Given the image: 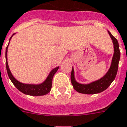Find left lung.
<instances>
[{"label":"left lung","mask_w":127,"mask_h":127,"mask_svg":"<svg viewBox=\"0 0 127 127\" xmlns=\"http://www.w3.org/2000/svg\"><path fill=\"white\" fill-rule=\"evenodd\" d=\"M108 33L110 36V38L114 45V54L112 56V62L110 64V68L103 77L99 80L92 82L89 84H81L78 82L75 79L74 76V69L72 67L71 73V82L72 86L77 92L79 93L86 94H94L103 92L108 88L111 83L114 81L115 77L117 76L119 62L121 57V53L119 50V45L118 41L114 37L112 34L108 31Z\"/></svg>","instance_id":"left-lung-1"}]
</instances>
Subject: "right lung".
Instances as JSON below:
<instances>
[{
	"label": "right lung",
	"mask_w": 127,
	"mask_h": 127,
	"mask_svg": "<svg viewBox=\"0 0 127 127\" xmlns=\"http://www.w3.org/2000/svg\"><path fill=\"white\" fill-rule=\"evenodd\" d=\"M14 33L13 35H15ZM12 37L10 38L9 42ZM9 45V43H8ZM8 46L6 48V53H5V58H6V71L8 76L10 78L11 82L15 85V86L17 88V89L19 90L20 92L23 93L27 95H30V96H43L45 94H48L51 91V86H52V80L54 74H56L57 71L59 69V66L56 68H54L49 72V75L47 76V78L45 80L44 82H43L41 84H24V83L20 82L19 81H18L15 78V77L13 76V74L11 73L9 67H8V62H7V51H8Z\"/></svg>",
	"instance_id": "right-lung-1"
}]
</instances>
